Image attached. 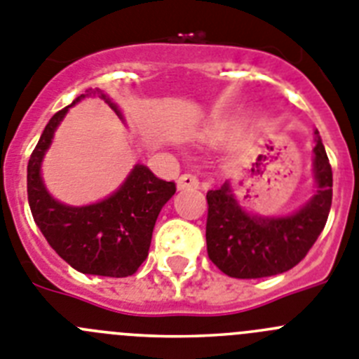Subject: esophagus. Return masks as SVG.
Returning <instances> with one entry per match:
<instances>
[{"label": "esophagus", "mask_w": 359, "mask_h": 359, "mask_svg": "<svg viewBox=\"0 0 359 359\" xmlns=\"http://www.w3.org/2000/svg\"><path fill=\"white\" fill-rule=\"evenodd\" d=\"M198 186V179H196L195 175H191V173H184V175H180L179 180H177V187H179L180 191H184V189H196Z\"/></svg>", "instance_id": "obj_1"}]
</instances>
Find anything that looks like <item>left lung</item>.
<instances>
[{
  "label": "left lung",
  "mask_w": 359,
  "mask_h": 359,
  "mask_svg": "<svg viewBox=\"0 0 359 359\" xmlns=\"http://www.w3.org/2000/svg\"><path fill=\"white\" fill-rule=\"evenodd\" d=\"M313 151L318 191L290 216L248 215L229 182L208 191V256L222 272L236 279H259L288 272L304 259L324 231L332 202V170L320 137Z\"/></svg>",
  "instance_id": "obj_1"
}]
</instances>
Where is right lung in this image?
I'll list each match as a JSON object with an SVG mask.
<instances>
[{"instance_id":"1","label":"right lung","mask_w":359,"mask_h":359,"mask_svg":"<svg viewBox=\"0 0 359 359\" xmlns=\"http://www.w3.org/2000/svg\"><path fill=\"white\" fill-rule=\"evenodd\" d=\"M89 95L118 107L100 89L80 95L75 105ZM48 121L28 161V203L43 236L67 264L82 273L103 277H128L137 272L148 256L151 232L164 203L175 195V182L156 177L143 164H135L130 175L109 198L91 205L71 208L57 202L41 179V163L67 109Z\"/></svg>"}]
</instances>
